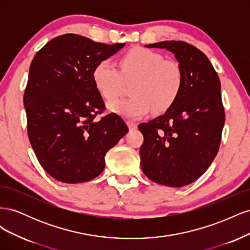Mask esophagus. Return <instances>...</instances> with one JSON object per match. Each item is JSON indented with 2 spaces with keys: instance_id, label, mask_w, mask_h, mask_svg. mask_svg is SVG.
Segmentation results:
<instances>
[{
  "instance_id": "obj_1",
  "label": "esophagus",
  "mask_w": 250,
  "mask_h": 250,
  "mask_svg": "<svg viewBox=\"0 0 250 250\" xmlns=\"http://www.w3.org/2000/svg\"><path fill=\"white\" fill-rule=\"evenodd\" d=\"M127 125H128V127H129V129H130V130L137 129V127H138V124H137V123H134V122H132V121H128V122H127Z\"/></svg>"
}]
</instances>
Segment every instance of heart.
I'll use <instances>...</instances> for the list:
<instances>
[{
  "label": "heart",
  "mask_w": 250,
  "mask_h": 250,
  "mask_svg": "<svg viewBox=\"0 0 250 250\" xmlns=\"http://www.w3.org/2000/svg\"><path fill=\"white\" fill-rule=\"evenodd\" d=\"M118 67L109 59L98 62L93 70V80L99 94L113 101L122 94L124 81H132L131 97L108 105L118 115L137 119L153 109L155 113L169 110L177 101L185 83L181 65L165 59L161 53L135 47L121 56Z\"/></svg>",
  "instance_id": "b5f03b06"
}]
</instances>
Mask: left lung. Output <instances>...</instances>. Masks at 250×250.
Returning a JSON list of instances; mask_svg holds the SVG:
<instances>
[{
  "mask_svg": "<svg viewBox=\"0 0 250 250\" xmlns=\"http://www.w3.org/2000/svg\"><path fill=\"white\" fill-rule=\"evenodd\" d=\"M148 48L171 51L183 67L185 83L165 115L141 123L144 174L156 184L179 188L198 179L213 163L221 143L225 112L218 74L193 44L165 41Z\"/></svg>",
  "mask_w": 250,
  "mask_h": 250,
  "instance_id": "1",
  "label": "left lung"
}]
</instances>
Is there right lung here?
<instances>
[{"mask_svg":"<svg viewBox=\"0 0 250 250\" xmlns=\"http://www.w3.org/2000/svg\"><path fill=\"white\" fill-rule=\"evenodd\" d=\"M125 46L78 34L51 40L36 53L24 93L28 137L42 167L65 184L85 183L104 170L107 151L128 132L93 80L95 65Z\"/></svg>","mask_w":250,"mask_h":250,"instance_id":"obj_1","label":"right lung"}]
</instances>
